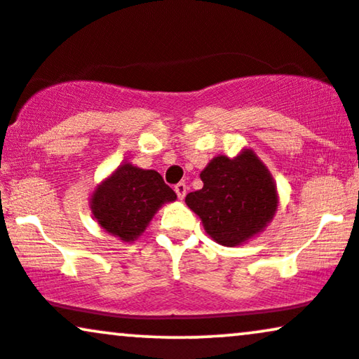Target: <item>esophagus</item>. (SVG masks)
I'll use <instances>...</instances> for the list:
<instances>
[{"instance_id": "obj_1", "label": "esophagus", "mask_w": 359, "mask_h": 359, "mask_svg": "<svg viewBox=\"0 0 359 359\" xmlns=\"http://www.w3.org/2000/svg\"><path fill=\"white\" fill-rule=\"evenodd\" d=\"M175 191H176V195H178L180 200H183V198L187 196V193H188V187L184 183H178L175 187Z\"/></svg>"}]
</instances>
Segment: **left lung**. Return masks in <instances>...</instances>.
<instances>
[{
	"mask_svg": "<svg viewBox=\"0 0 359 359\" xmlns=\"http://www.w3.org/2000/svg\"><path fill=\"white\" fill-rule=\"evenodd\" d=\"M200 178L203 188L188 193L184 201L220 245L237 247L247 242L276 215L279 205L276 183L252 149H243L233 159L217 156Z\"/></svg>",
	"mask_w": 359,
	"mask_h": 359,
	"instance_id": "obj_1",
	"label": "left lung"
}]
</instances>
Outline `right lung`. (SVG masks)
I'll return each mask as SVG.
<instances>
[{
    "label": "right lung",
    "mask_w": 359,
    "mask_h": 359,
    "mask_svg": "<svg viewBox=\"0 0 359 359\" xmlns=\"http://www.w3.org/2000/svg\"><path fill=\"white\" fill-rule=\"evenodd\" d=\"M176 193L154 170L124 163L95 188L90 198L94 218L107 233L122 242H134L164 203Z\"/></svg>",
    "instance_id": "1"
}]
</instances>
